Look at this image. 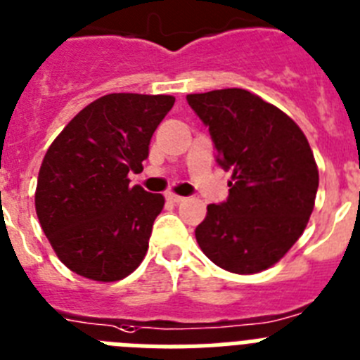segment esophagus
<instances>
[{
	"instance_id": "obj_1",
	"label": "esophagus",
	"mask_w": 360,
	"mask_h": 360,
	"mask_svg": "<svg viewBox=\"0 0 360 360\" xmlns=\"http://www.w3.org/2000/svg\"><path fill=\"white\" fill-rule=\"evenodd\" d=\"M167 199H168V201H172V202H183L184 201L183 195H177V193H174V192H168Z\"/></svg>"
}]
</instances>
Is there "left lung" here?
<instances>
[{
	"label": "left lung",
	"mask_w": 360,
	"mask_h": 360,
	"mask_svg": "<svg viewBox=\"0 0 360 360\" xmlns=\"http://www.w3.org/2000/svg\"><path fill=\"white\" fill-rule=\"evenodd\" d=\"M186 99L210 130L217 162L232 170L230 195L208 205L195 239L219 268L259 274L286 255L310 221L319 188L310 143L290 115L248 90Z\"/></svg>",
	"instance_id": "left-lung-1"
}]
</instances>
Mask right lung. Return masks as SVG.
<instances>
[{"instance_id":"obj_1","label":"right lung","mask_w":360,"mask_h":360,"mask_svg":"<svg viewBox=\"0 0 360 360\" xmlns=\"http://www.w3.org/2000/svg\"><path fill=\"white\" fill-rule=\"evenodd\" d=\"M174 96L108 94L86 105L43 158L36 214L59 261L99 283L132 274L148 250L161 193L130 186Z\"/></svg>"}]
</instances>
